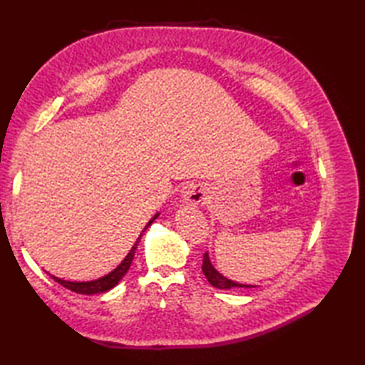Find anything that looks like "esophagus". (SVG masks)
<instances>
[{
	"mask_svg": "<svg viewBox=\"0 0 365 365\" xmlns=\"http://www.w3.org/2000/svg\"><path fill=\"white\" fill-rule=\"evenodd\" d=\"M207 195H208V190L202 183H190L188 187H185L182 191L183 200L191 205L204 204V200L207 199Z\"/></svg>",
	"mask_w": 365,
	"mask_h": 365,
	"instance_id": "obj_1",
	"label": "esophagus"
}]
</instances>
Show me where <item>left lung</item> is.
I'll return each instance as SVG.
<instances>
[{"label": "left lung", "instance_id": "1", "mask_svg": "<svg viewBox=\"0 0 365 365\" xmlns=\"http://www.w3.org/2000/svg\"><path fill=\"white\" fill-rule=\"evenodd\" d=\"M202 271L207 277V281L210 282L216 289H252L255 285H243V284H238L230 281V279L224 277L222 274H220L218 271L213 268V265L210 263V259H208V254H204V262H202Z\"/></svg>", "mask_w": 365, "mask_h": 365}]
</instances>
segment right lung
Returning <instances> with one entry per match:
<instances>
[{
    "label": "right lung",
    "instance_id": "obj_1",
    "mask_svg": "<svg viewBox=\"0 0 365 365\" xmlns=\"http://www.w3.org/2000/svg\"><path fill=\"white\" fill-rule=\"evenodd\" d=\"M155 218H157V216H155ZM155 218H153V220H155ZM153 220H152V221H153ZM152 221H149V224H147V226L144 227V230L150 226ZM144 230H143V232H144ZM141 237H143V234L139 235L138 242L133 245V247H131V251L128 252L127 257L123 259V262L120 263V265H119L118 268H115L114 271H111L110 274L100 277V279H97V281H91V282H68V281H63V279H58V277H54V276H51V277H53L54 281H56L58 284L66 287L67 290H72V292L80 293V294H96V293H103V292H106V290H110V289H113V287H114L115 284H118V282L120 281V279H122L123 276H125V273H127L130 265H131V262H133L136 246H138V243H139V240H141Z\"/></svg>",
    "mask_w": 365,
    "mask_h": 365
}]
</instances>
